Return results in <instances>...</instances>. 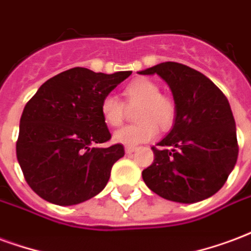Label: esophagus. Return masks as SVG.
Here are the masks:
<instances>
[{
	"label": "esophagus",
	"instance_id": "34e87169",
	"mask_svg": "<svg viewBox=\"0 0 251 251\" xmlns=\"http://www.w3.org/2000/svg\"><path fill=\"white\" fill-rule=\"evenodd\" d=\"M125 151L127 154H131V153H133V151H135V148H134V146H126Z\"/></svg>",
	"mask_w": 251,
	"mask_h": 251
}]
</instances>
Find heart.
<instances>
[{
  "label": "heart",
  "mask_w": 251,
  "mask_h": 251,
  "mask_svg": "<svg viewBox=\"0 0 251 251\" xmlns=\"http://www.w3.org/2000/svg\"><path fill=\"white\" fill-rule=\"evenodd\" d=\"M124 102L107 94L102 98L100 111L103 122L111 127H118L125 120L126 109L136 106L134 118L138 122L117 130L113 141L125 146H137L155 138L161 130H169L177 118V105L174 100L161 94L158 83L149 78H135L127 83L122 92Z\"/></svg>",
  "instance_id": "1"
}]
</instances>
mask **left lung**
Returning <instances> with one entry per match:
<instances>
[{
    "mask_svg": "<svg viewBox=\"0 0 251 251\" xmlns=\"http://www.w3.org/2000/svg\"><path fill=\"white\" fill-rule=\"evenodd\" d=\"M140 73L165 79L177 105L173 129L151 148L154 161L142 172L145 183L169 201L194 203L209 198L224 186L238 158L227 98L206 75L178 62Z\"/></svg>",
    "mask_w": 251,
    "mask_h": 251,
    "instance_id": "left-lung-1",
    "label": "left lung"
}]
</instances>
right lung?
<instances>
[{
  "label": "right lung",
  "instance_id": "right-lung-1",
  "mask_svg": "<svg viewBox=\"0 0 251 251\" xmlns=\"http://www.w3.org/2000/svg\"><path fill=\"white\" fill-rule=\"evenodd\" d=\"M131 72L94 73L73 68L48 79L27 101L20 121L17 159L31 190L59 206L77 205L106 186L125 154L100 111L102 98Z\"/></svg>",
  "mask_w": 251,
  "mask_h": 251
}]
</instances>
